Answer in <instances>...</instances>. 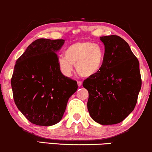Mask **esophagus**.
Wrapping results in <instances>:
<instances>
[{
	"instance_id": "obj_1",
	"label": "esophagus",
	"mask_w": 152,
	"mask_h": 152,
	"mask_svg": "<svg viewBox=\"0 0 152 152\" xmlns=\"http://www.w3.org/2000/svg\"><path fill=\"white\" fill-rule=\"evenodd\" d=\"M77 83H78V86H82V82H81V81H77Z\"/></svg>"
}]
</instances>
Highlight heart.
<instances>
[{"mask_svg": "<svg viewBox=\"0 0 152 152\" xmlns=\"http://www.w3.org/2000/svg\"><path fill=\"white\" fill-rule=\"evenodd\" d=\"M65 55L58 58L61 73L70 76L76 65V71L83 77H91L101 70L105 59V49L99 44L90 41H78L66 47Z\"/></svg>", "mask_w": 152, "mask_h": 152, "instance_id": "b5f03b06", "label": "heart"}]
</instances>
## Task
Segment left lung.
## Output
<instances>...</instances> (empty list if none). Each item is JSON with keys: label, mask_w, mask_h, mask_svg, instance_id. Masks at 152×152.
I'll return each mask as SVG.
<instances>
[{"label": "left lung", "mask_w": 152, "mask_h": 152, "mask_svg": "<svg viewBox=\"0 0 152 152\" xmlns=\"http://www.w3.org/2000/svg\"><path fill=\"white\" fill-rule=\"evenodd\" d=\"M105 45L101 70L83 82L87 107L94 121L115 125L132 112L142 86L140 63L127 42L118 35L100 37Z\"/></svg>", "instance_id": "obj_1"}]
</instances>
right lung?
I'll use <instances>...</instances> for the list:
<instances>
[{
	"instance_id": "obj_1",
	"label": "right lung",
	"mask_w": 152,
	"mask_h": 152,
	"mask_svg": "<svg viewBox=\"0 0 152 152\" xmlns=\"http://www.w3.org/2000/svg\"><path fill=\"white\" fill-rule=\"evenodd\" d=\"M64 39H38L18 58L11 78L15 103L30 122L51 126L61 120L77 82L62 74L56 52Z\"/></svg>"
}]
</instances>
